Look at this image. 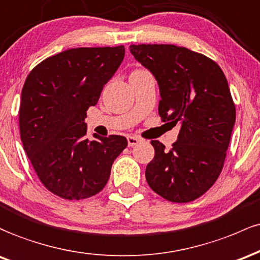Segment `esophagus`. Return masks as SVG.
I'll list each match as a JSON object with an SVG mask.
<instances>
[{
  "label": "esophagus",
  "mask_w": 260,
  "mask_h": 260,
  "mask_svg": "<svg viewBox=\"0 0 260 260\" xmlns=\"http://www.w3.org/2000/svg\"><path fill=\"white\" fill-rule=\"evenodd\" d=\"M140 142H141V139L140 138H136V136H127V145H129V147H134V146L140 144Z\"/></svg>",
  "instance_id": "obj_1"
}]
</instances>
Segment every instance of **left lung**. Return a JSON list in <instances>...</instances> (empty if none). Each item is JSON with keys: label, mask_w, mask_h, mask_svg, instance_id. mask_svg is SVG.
Wrapping results in <instances>:
<instances>
[{"label": "left lung", "mask_w": 260, "mask_h": 260, "mask_svg": "<svg viewBox=\"0 0 260 260\" xmlns=\"http://www.w3.org/2000/svg\"><path fill=\"white\" fill-rule=\"evenodd\" d=\"M130 51L158 82L162 121L180 125L171 150L151 141L146 180L163 199L193 201L217 180L231 140L236 108L226 77L214 60L182 46L139 44Z\"/></svg>", "instance_id": "1"}]
</instances>
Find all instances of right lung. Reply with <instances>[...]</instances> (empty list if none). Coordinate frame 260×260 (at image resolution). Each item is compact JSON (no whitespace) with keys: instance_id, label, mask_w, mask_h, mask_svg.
I'll return each instance as SVG.
<instances>
[{"instance_id":"right-lung-1","label":"right lung","mask_w":260,"mask_h":260,"mask_svg":"<svg viewBox=\"0 0 260 260\" xmlns=\"http://www.w3.org/2000/svg\"><path fill=\"white\" fill-rule=\"evenodd\" d=\"M124 45L75 48L48 57L28 75L20 95L23 147L43 185L67 200L98 194L127 146L120 135L86 138L87 109L120 66Z\"/></svg>"}]
</instances>
